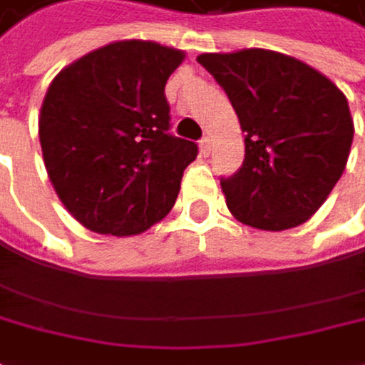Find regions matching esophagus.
I'll list each match as a JSON object with an SVG mask.
<instances>
[{"label": "esophagus", "mask_w": 365, "mask_h": 365, "mask_svg": "<svg viewBox=\"0 0 365 365\" xmlns=\"http://www.w3.org/2000/svg\"><path fill=\"white\" fill-rule=\"evenodd\" d=\"M212 147H214L212 136H203V138H201V153H203V155H210V153H212Z\"/></svg>", "instance_id": "esophagus-1"}]
</instances>
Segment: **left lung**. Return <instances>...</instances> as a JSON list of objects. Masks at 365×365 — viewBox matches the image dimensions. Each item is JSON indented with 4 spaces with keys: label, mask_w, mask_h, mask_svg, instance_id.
I'll use <instances>...</instances> for the list:
<instances>
[{
    "label": "left lung",
    "mask_w": 365,
    "mask_h": 365,
    "mask_svg": "<svg viewBox=\"0 0 365 365\" xmlns=\"http://www.w3.org/2000/svg\"><path fill=\"white\" fill-rule=\"evenodd\" d=\"M227 93L245 132V162L220 186L240 222L303 225L346 168L353 118L344 93L309 64L268 49L197 58Z\"/></svg>",
    "instance_id": "left-lung-1"
}]
</instances>
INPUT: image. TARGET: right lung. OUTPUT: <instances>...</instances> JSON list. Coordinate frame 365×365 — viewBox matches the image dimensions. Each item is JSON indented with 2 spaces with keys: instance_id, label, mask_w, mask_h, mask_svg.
<instances>
[{
  "instance_id": "1",
  "label": "right lung",
  "mask_w": 365,
  "mask_h": 365,
  "mask_svg": "<svg viewBox=\"0 0 365 365\" xmlns=\"http://www.w3.org/2000/svg\"><path fill=\"white\" fill-rule=\"evenodd\" d=\"M184 51L118 41L62 68L47 88L38 138L64 207L95 233L136 236L162 220L199 147L173 136L166 80Z\"/></svg>"
}]
</instances>
